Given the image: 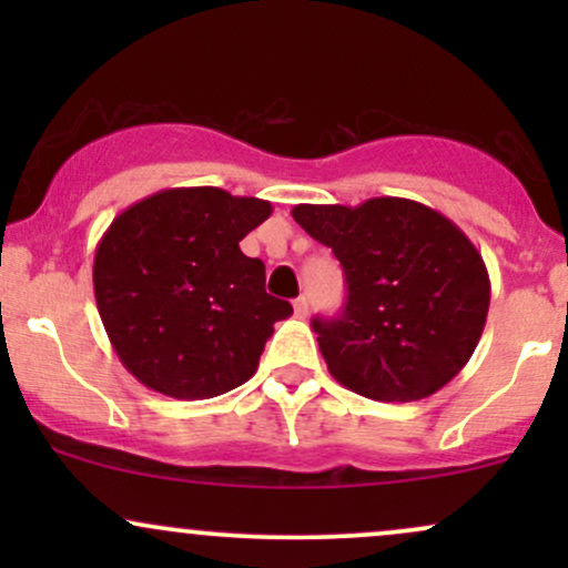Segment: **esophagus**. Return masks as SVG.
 <instances>
[{
  "mask_svg": "<svg viewBox=\"0 0 568 568\" xmlns=\"http://www.w3.org/2000/svg\"><path fill=\"white\" fill-rule=\"evenodd\" d=\"M293 310H296L298 317H306V315H310V298L298 296L296 302H293Z\"/></svg>",
  "mask_w": 568,
  "mask_h": 568,
  "instance_id": "obj_1",
  "label": "esophagus"
}]
</instances>
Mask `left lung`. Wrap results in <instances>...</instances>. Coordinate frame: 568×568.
Wrapping results in <instances>:
<instances>
[{"label": "left lung", "instance_id": "8db88e82", "mask_svg": "<svg viewBox=\"0 0 568 568\" xmlns=\"http://www.w3.org/2000/svg\"><path fill=\"white\" fill-rule=\"evenodd\" d=\"M293 219L342 262L347 304L312 328L352 393L408 403L438 393L484 334L491 283L478 247L443 213L403 197L296 205Z\"/></svg>", "mask_w": 568, "mask_h": 568}]
</instances>
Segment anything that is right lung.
Listing matches in <instances>:
<instances>
[{
    "label": "right lung",
    "instance_id": "add662e5",
    "mask_svg": "<svg viewBox=\"0 0 568 568\" xmlns=\"http://www.w3.org/2000/svg\"><path fill=\"white\" fill-rule=\"evenodd\" d=\"M272 216L258 197L179 186L125 207L95 247L93 291L109 342L143 387L205 400L258 368L293 306L264 291L240 240Z\"/></svg>",
    "mask_w": 568,
    "mask_h": 568
}]
</instances>
